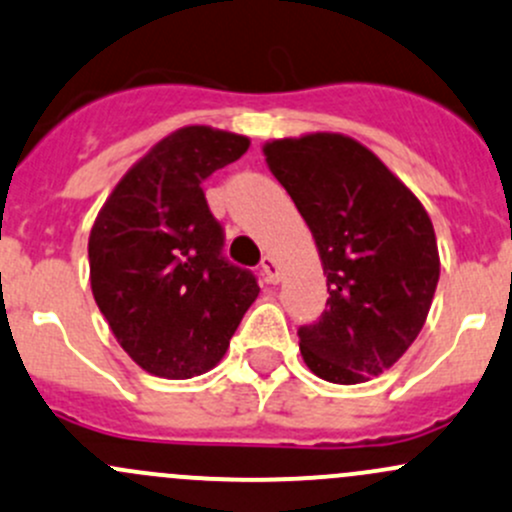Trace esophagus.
Here are the masks:
<instances>
[{
  "label": "esophagus",
  "instance_id": "34e87169",
  "mask_svg": "<svg viewBox=\"0 0 512 512\" xmlns=\"http://www.w3.org/2000/svg\"><path fill=\"white\" fill-rule=\"evenodd\" d=\"M260 272H262V277H265V282H270V284H277L279 279H282V272H279V265L277 262H274V257H262V265H260Z\"/></svg>",
  "mask_w": 512,
  "mask_h": 512
}]
</instances>
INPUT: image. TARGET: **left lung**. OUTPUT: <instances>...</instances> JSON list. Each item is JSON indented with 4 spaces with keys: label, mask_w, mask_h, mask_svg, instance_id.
<instances>
[{
    "label": "left lung",
    "mask_w": 512,
    "mask_h": 512,
    "mask_svg": "<svg viewBox=\"0 0 512 512\" xmlns=\"http://www.w3.org/2000/svg\"><path fill=\"white\" fill-rule=\"evenodd\" d=\"M265 157L324 262L326 311L297 331L304 363L328 383H365L392 368L427 321L439 282L432 220L351 137L274 139Z\"/></svg>",
    "instance_id": "1"
}]
</instances>
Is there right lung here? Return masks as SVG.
Instances as JSON below:
<instances>
[{"label": "right lung", "mask_w": 512, "mask_h": 512, "mask_svg": "<svg viewBox=\"0 0 512 512\" xmlns=\"http://www.w3.org/2000/svg\"><path fill=\"white\" fill-rule=\"evenodd\" d=\"M250 147L240 134L181 127L115 186L90 230V287L129 358L186 380L211 370L260 294L223 257L225 233L201 181Z\"/></svg>", "instance_id": "add662e5"}]
</instances>
